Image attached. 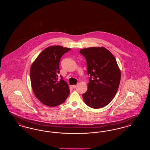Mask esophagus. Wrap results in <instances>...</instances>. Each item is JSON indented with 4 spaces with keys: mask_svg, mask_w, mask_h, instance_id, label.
Segmentation results:
<instances>
[{
    "mask_svg": "<svg viewBox=\"0 0 150 150\" xmlns=\"http://www.w3.org/2000/svg\"><path fill=\"white\" fill-rule=\"evenodd\" d=\"M77 86H78V85H73V86H72V87L73 88H76Z\"/></svg>",
    "mask_w": 150,
    "mask_h": 150,
    "instance_id": "34e87169",
    "label": "esophagus"
}]
</instances>
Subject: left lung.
<instances>
[{"instance_id":"1","label":"left lung","mask_w":150,"mask_h":150,"mask_svg":"<svg viewBox=\"0 0 150 150\" xmlns=\"http://www.w3.org/2000/svg\"><path fill=\"white\" fill-rule=\"evenodd\" d=\"M86 58L88 74L90 75L88 89L83 94L86 105L93 108L106 106L118 90L121 72L114 55L105 47L82 49Z\"/></svg>"}]
</instances>
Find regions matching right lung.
<instances>
[{"instance_id":"1","label":"right lung","mask_w":150,"mask_h":150,"mask_svg":"<svg viewBox=\"0 0 150 150\" xmlns=\"http://www.w3.org/2000/svg\"><path fill=\"white\" fill-rule=\"evenodd\" d=\"M70 48L60 45L50 46L39 54L31 64L30 76L36 97L44 105L55 107L64 103L70 94L69 86L58 79L59 61Z\"/></svg>"}]
</instances>
